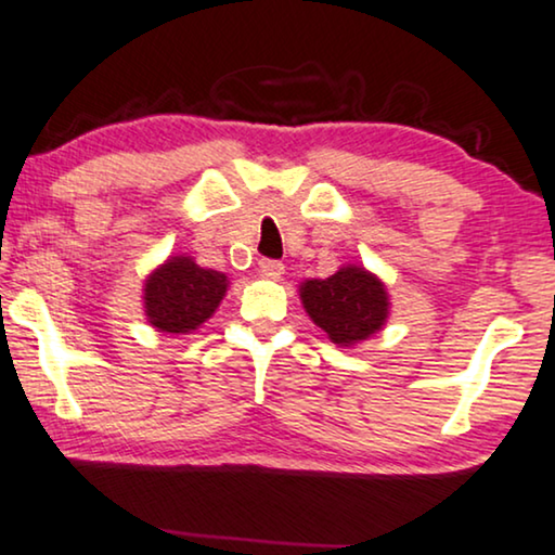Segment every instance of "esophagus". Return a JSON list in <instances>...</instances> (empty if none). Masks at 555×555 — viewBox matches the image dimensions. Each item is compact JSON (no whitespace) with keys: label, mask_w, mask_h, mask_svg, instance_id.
Segmentation results:
<instances>
[{"label":"esophagus","mask_w":555,"mask_h":555,"mask_svg":"<svg viewBox=\"0 0 555 555\" xmlns=\"http://www.w3.org/2000/svg\"><path fill=\"white\" fill-rule=\"evenodd\" d=\"M283 272H285V264L280 262V260H268V257H264V260H260V275L262 278L280 280V278H283Z\"/></svg>","instance_id":"obj_1"}]
</instances>
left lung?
<instances>
[{"label":"left lung","mask_w":555,"mask_h":555,"mask_svg":"<svg viewBox=\"0 0 555 555\" xmlns=\"http://www.w3.org/2000/svg\"><path fill=\"white\" fill-rule=\"evenodd\" d=\"M300 298L313 323L338 346L374 336L389 315L384 285L363 268H340L325 280H308L300 287Z\"/></svg>","instance_id":"left-lung-1"}]
</instances>
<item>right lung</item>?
Masks as SVG:
<instances>
[{
	"label": "right lung",
	"mask_w": 555,
	"mask_h": 555,
	"mask_svg": "<svg viewBox=\"0 0 555 555\" xmlns=\"http://www.w3.org/2000/svg\"><path fill=\"white\" fill-rule=\"evenodd\" d=\"M227 293V275L199 268L192 257H171L146 280L143 306L162 333H189L215 313Z\"/></svg>",
	"instance_id": "right-lung-1"
}]
</instances>
